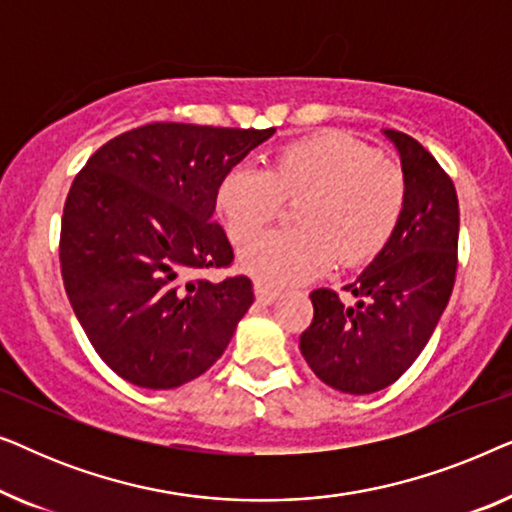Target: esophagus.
<instances>
[{"label":"esophagus","mask_w":512,"mask_h":512,"mask_svg":"<svg viewBox=\"0 0 512 512\" xmlns=\"http://www.w3.org/2000/svg\"><path fill=\"white\" fill-rule=\"evenodd\" d=\"M254 293H256L258 303H263V305L275 303L277 296H279L277 291H272V289H268V286H263V284H256V286H254Z\"/></svg>","instance_id":"esophagus-1"}]
</instances>
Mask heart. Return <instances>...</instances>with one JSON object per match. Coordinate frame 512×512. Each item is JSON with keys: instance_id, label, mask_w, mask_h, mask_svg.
Wrapping results in <instances>:
<instances>
[{"instance_id": "heart-1", "label": "heart", "mask_w": 512, "mask_h": 512, "mask_svg": "<svg viewBox=\"0 0 512 512\" xmlns=\"http://www.w3.org/2000/svg\"><path fill=\"white\" fill-rule=\"evenodd\" d=\"M408 181L401 165L363 139L326 130L272 153L265 170L237 165L216 188V207L228 237L247 247L296 202L298 228L270 233L240 258L242 270L263 286L307 282L338 263L361 268L387 249L403 219Z\"/></svg>"}]
</instances>
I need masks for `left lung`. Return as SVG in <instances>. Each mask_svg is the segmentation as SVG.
<instances>
[{
	"instance_id": "obj_1",
	"label": "left lung",
	"mask_w": 512,
	"mask_h": 512,
	"mask_svg": "<svg viewBox=\"0 0 512 512\" xmlns=\"http://www.w3.org/2000/svg\"><path fill=\"white\" fill-rule=\"evenodd\" d=\"M387 137L408 181L396 235L345 286L359 298L356 307L333 289L310 293L314 317L300 335L314 375L354 396L389 387L412 366L447 307L459 263V200L450 174L417 139L398 130Z\"/></svg>"
}]
</instances>
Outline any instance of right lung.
Here are the masks:
<instances>
[{"mask_svg": "<svg viewBox=\"0 0 512 512\" xmlns=\"http://www.w3.org/2000/svg\"><path fill=\"white\" fill-rule=\"evenodd\" d=\"M275 128L146 123L100 146L76 174L60 272L90 345L118 377L174 389L216 363L254 303L244 275L193 277L235 261L214 221L223 174Z\"/></svg>", "mask_w": 512, "mask_h": 512, "instance_id": "obj_1", "label": "right lung"}]
</instances>
